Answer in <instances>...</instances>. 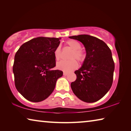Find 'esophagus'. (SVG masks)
I'll return each mask as SVG.
<instances>
[{"mask_svg": "<svg viewBox=\"0 0 131 131\" xmlns=\"http://www.w3.org/2000/svg\"><path fill=\"white\" fill-rule=\"evenodd\" d=\"M68 74V72H63V75H64V76H67Z\"/></svg>", "mask_w": 131, "mask_h": 131, "instance_id": "1", "label": "esophagus"}]
</instances>
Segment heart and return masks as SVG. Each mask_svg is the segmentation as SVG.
Here are the masks:
<instances>
[{
  "label": "heart",
  "mask_w": 131,
  "mask_h": 131,
  "mask_svg": "<svg viewBox=\"0 0 131 131\" xmlns=\"http://www.w3.org/2000/svg\"><path fill=\"white\" fill-rule=\"evenodd\" d=\"M66 44L68 45L72 50L69 58V61H62L58 62L57 65L58 69L64 72H70L76 69L78 67V63L76 61L82 62L84 60L85 55L83 52L81 50L82 45L78 41L74 39H70L66 42ZM53 54L56 60L59 61L61 58V48L60 46H58L55 49Z\"/></svg>",
  "instance_id": "1"
}]
</instances>
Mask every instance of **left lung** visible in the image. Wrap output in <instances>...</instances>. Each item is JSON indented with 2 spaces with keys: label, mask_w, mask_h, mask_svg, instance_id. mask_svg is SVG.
<instances>
[{
  "label": "left lung",
  "mask_w": 131,
  "mask_h": 131,
  "mask_svg": "<svg viewBox=\"0 0 131 131\" xmlns=\"http://www.w3.org/2000/svg\"><path fill=\"white\" fill-rule=\"evenodd\" d=\"M80 41L86 48L83 64L76 70V79L71 88L78 98L86 103H94L106 94L113 82L114 62L111 49L101 39L89 35L69 37Z\"/></svg>",
  "instance_id": "left-lung-1"
}]
</instances>
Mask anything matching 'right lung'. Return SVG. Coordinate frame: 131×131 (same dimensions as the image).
I'll use <instances>...</instances> for the list:
<instances>
[{
	"instance_id": "obj_1",
	"label": "right lung",
	"mask_w": 131,
	"mask_h": 131,
	"mask_svg": "<svg viewBox=\"0 0 131 131\" xmlns=\"http://www.w3.org/2000/svg\"><path fill=\"white\" fill-rule=\"evenodd\" d=\"M61 38L37 37L23 43L14 56L13 72L16 88L25 99L40 102L54 90L63 72L53 70V54Z\"/></svg>"
}]
</instances>
